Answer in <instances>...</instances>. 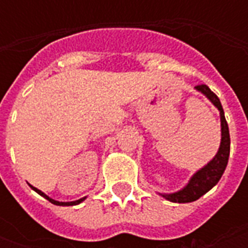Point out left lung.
I'll list each match as a JSON object with an SVG mask.
<instances>
[{
  "mask_svg": "<svg viewBox=\"0 0 248 248\" xmlns=\"http://www.w3.org/2000/svg\"><path fill=\"white\" fill-rule=\"evenodd\" d=\"M195 90L200 93H203L219 111L221 143H219L218 152L214 157L211 158L204 167L197 170L182 189L172 192V193H158L166 200L172 202V203H192V202H196L197 199H200L203 195H205L210 189H213L218 184V181L221 179V176L224 174L225 168L228 166V160H229L231 137H229V128H228V123L225 120L222 105L218 99V96L207 85H197V87H195Z\"/></svg>",
  "mask_w": 248,
  "mask_h": 248,
  "instance_id": "obj_1",
  "label": "left lung"
}]
</instances>
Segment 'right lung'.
<instances>
[{"label":"right lung","instance_id":"obj_1","mask_svg":"<svg viewBox=\"0 0 248 248\" xmlns=\"http://www.w3.org/2000/svg\"><path fill=\"white\" fill-rule=\"evenodd\" d=\"M29 185H30V184H29ZM30 187L33 189L34 192H37L38 195L43 196L44 199H46L48 202H51V203H52V204H55V205H77V204H80L81 202H84V200L87 199V197H82V199H78V200H74V202H58V200H53L52 197H49V196L45 195V193H44V192H41L40 189L34 187L33 185H30Z\"/></svg>","mask_w":248,"mask_h":248}]
</instances>
